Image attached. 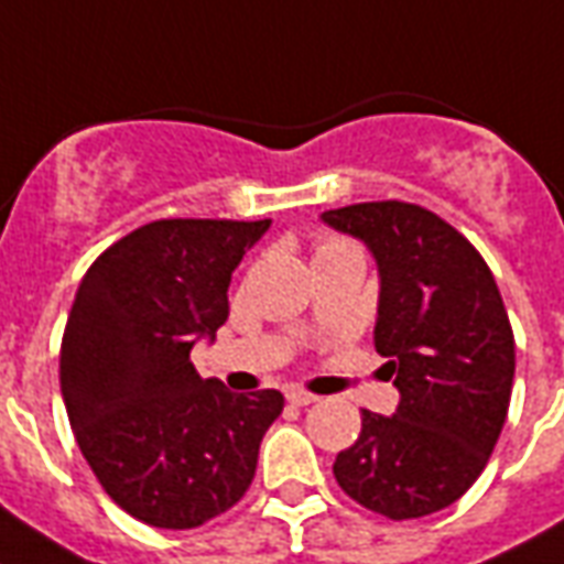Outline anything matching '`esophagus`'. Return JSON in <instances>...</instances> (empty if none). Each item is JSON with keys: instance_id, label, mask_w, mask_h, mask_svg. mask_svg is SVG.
<instances>
[{"instance_id": "obj_1", "label": "esophagus", "mask_w": 564, "mask_h": 564, "mask_svg": "<svg viewBox=\"0 0 564 564\" xmlns=\"http://www.w3.org/2000/svg\"><path fill=\"white\" fill-rule=\"evenodd\" d=\"M285 397L291 405H312V402H318L315 393H310V390H303V388H288Z\"/></svg>"}]
</instances>
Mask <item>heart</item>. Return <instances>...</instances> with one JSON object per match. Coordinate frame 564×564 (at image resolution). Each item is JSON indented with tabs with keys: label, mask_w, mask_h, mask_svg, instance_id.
Segmentation results:
<instances>
[{
	"label": "heart",
	"mask_w": 564,
	"mask_h": 564,
	"mask_svg": "<svg viewBox=\"0 0 564 564\" xmlns=\"http://www.w3.org/2000/svg\"><path fill=\"white\" fill-rule=\"evenodd\" d=\"M336 246H348V242L336 240V237H327V240L318 242V252H324V249H336Z\"/></svg>",
	"instance_id": "1"
}]
</instances>
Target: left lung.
Here are the masks:
<instances>
[{
	"instance_id": "8db88e82",
	"label": "left lung",
	"mask_w": 564,
	"mask_h": 564,
	"mask_svg": "<svg viewBox=\"0 0 564 564\" xmlns=\"http://www.w3.org/2000/svg\"><path fill=\"white\" fill-rule=\"evenodd\" d=\"M322 219L376 258V351L400 390L397 414L364 409L336 484L388 520L442 511L478 480L508 417L513 330L499 285L478 249L417 204L369 200Z\"/></svg>"
}]
</instances>
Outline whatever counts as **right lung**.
Masks as SVG:
<instances>
[{
  "label": "right lung",
  "mask_w": 564,
  "mask_h": 564,
  "mask_svg": "<svg viewBox=\"0 0 564 564\" xmlns=\"http://www.w3.org/2000/svg\"><path fill=\"white\" fill-rule=\"evenodd\" d=\"M270 219H159L98 254L74 294L59 384L74 438L119 508L195 529L246 496L279 390L231 393L192 367L228 322V285Z\"/></svg>",
  "instance_id": "add662e5"
}]
</instances>
